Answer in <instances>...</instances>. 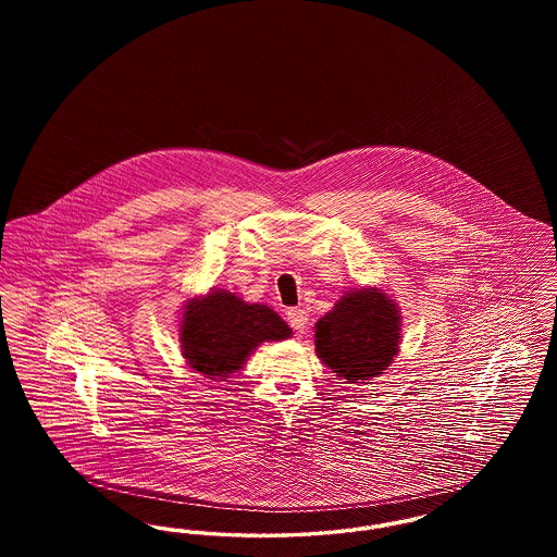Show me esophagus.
Segmentation results:
<instances>
[{
  "label": "esophagus",
  "mask_w": 557,
  "mask_h": 557,
  "mask_svg": "<svg viewBox=\"0 0 557 557\" xmlns=\"http://www.w3.org/2000/svg\"><path fill=\"white\" fill-rule=\"evenodd\" d=\"M286 319H288V323H290L296 332H305V330H307L309 315H307L305 309H288V311H286Z\"/></svg>",
  "instance_id": "34e87169"
}]
</instances>
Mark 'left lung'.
Here are the masks:
<instances>
[{
  "label": "left lung",
  "mask_w": 557,
  "mask_h": 557,
  "mask_svg": "<svg viewBox=\"0 0 557 557\" xmlns=\"http://www.w3.org/2000/svg\"><path fill=\"white\" fill-rule=\"evenodd\" d=\"M398 341L397 305L377 288L346 292L315 325L319 359L346 384H363L388 370Z\"/></svg>",
  "instance_id": "8db88e82"
}]
</instances>
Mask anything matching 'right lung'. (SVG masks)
<instances>
[{"label":"right lung","mask_w":557,"mask_h":557,"mask_svg":"<svg viewBox=\"0 0 557 557\" xmlns=\"http://www.w3.org/2000/svg\"><path fill=\"white\" fill-rule=\"evenodd\" d=\"M180 332L189 368L214 382L242 370L246 357L261 343L292 336L288 323L267 305H248L227 290L191 298Z\"/></svg>","instance_id":"add662e5"}]
</instances>
